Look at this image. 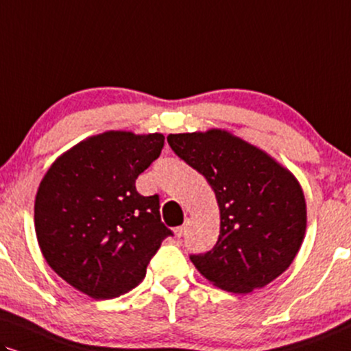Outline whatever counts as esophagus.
<instances>
[{"label":"esophagus","mask_w":351,"mask_h":351,"mask_svg":"<svg viewBox=\"0 0 351 351\" xmlns=\"http://www.w3.org/2000/svg\"><path fill=\"white\" fill-rule=\"evenodd\" d=\"M187 226H189V219H185V223L182 224V226H179V228L174 229L176 237H182L185 234V231H187Z\"/></svg>","instance_id":"obj_1"}]
</instances>
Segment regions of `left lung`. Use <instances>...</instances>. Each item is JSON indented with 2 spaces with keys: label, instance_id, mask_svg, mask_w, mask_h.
Here are the masks:
<instances>
[{
  "label": "left lung",
  "instance_id": "1",
  "mask_svg": "<svg viewBox=\"0 0 351 351\" xmlns=\"http://www.w3.org/2000/svg\"><path fill=\"white\" fill-rule=\"evenodd\" d=\"M167 143L205 177L219 206V237L190 261L215 287L250 293L295 261L306 234L304 193L291 171L221 128L171 133Z\"/></svg>",
  "mask_w": 351,
  "mask_h": 351
}]
</instances>
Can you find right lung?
Wrapping results in <instances>:
<instances>
[{"instance_id":"right-lung-1","label":"right lung","mask_w":351,"mask_h":351,"mask_svg":"<svg viewBox=\"0 0 351 351\" xmlns=\"http://www.w3.org/2000/svg\"><path fill=\"white\" fill-rule=\"evenodd\" d=\"M164 146V135L110 130L55 159L38 185L34 224L43 258L56 275L94 300L135 288L171 236L159 197L136 192L138 176Z\"/></svg>"}]
</instances>
